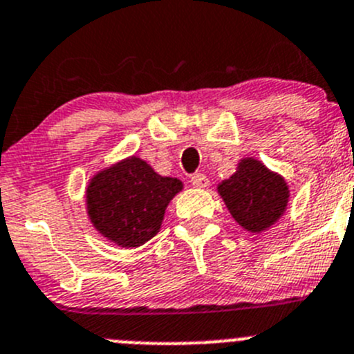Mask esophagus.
<instances>
[{"label":"esophagus","mask_w":354,"mask_h":354,"mask_svg":"<svg viewBox=\"0 0 354 354\" xmlns=\"http://www.w3.org/2000/svg\"><path fill=\"white\" fill-rule=\"evenodd\" d=\"M190 181H192L194 187H197V188H206L207 185H209V180H207L206 174H203V173L194 174L192 180H190Z\"/></svg>","instance_id":"esophagus-1"}]
</instances>
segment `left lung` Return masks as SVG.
Listing matches in <instances>:
<instances>
[{"label":"left lung","mask_w":354,"mask_h":354,"mask_svg":"<svg viewBox=\"0 0 354 354\" xmlns=\"http://www.w3.org/2000/svg\"><path fill=\"white\" fill-rule=\"evenodd\" d=\"M218 192L234 220L250 232H262L277 222L290 197L286 181L255 158L241 160L236 173L218 185Z\"/></svg>","instance_id":"left-lung-1"}]
</instances>
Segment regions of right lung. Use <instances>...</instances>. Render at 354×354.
I'll return each instance as SVG.
<instances>
[{"label": "right lung", "mask_w": 354, "mask_h": 354, "mask_svg": "<svg viewBox=\"0 0 354 354\" xmlns=\"http://www.w3.org/2000/svg\"><path fill=\"white\" fill-rule=\"evenodd\" d=\"M181 188L176 178L160 176L145 160L129 157L91 180L88 218L111 243L141 246L158 232L167 204Z\"/></svg>", "instance_id": "right-lung-1"}]
</instances>
